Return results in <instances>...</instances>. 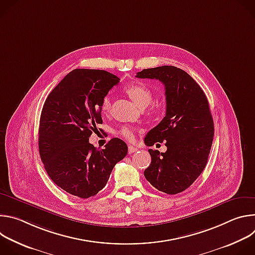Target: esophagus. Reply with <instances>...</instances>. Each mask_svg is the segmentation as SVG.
<instances>
[{
    "label": "esophagus",
    "mask_w": 255,
    "mask_h": 255,
    "mask_svg": "<svg viewBox=\"0 0 255 255\" xmlns=\"http://www.w3.org/2000/svg\"><path fill=\"white\" fill-rule=\"evenodd\" d=\"M137 150H138V148L135 147V146H131V145H129V146H128V153H129V154L134 153V152H136Z\"/></svg>",
    "instance_id": "esophagus-1"
}]
</instances>
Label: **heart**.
Instances as JSON below:
<instances>
[{
	"mask_svg": "<svg viewBox=\"0 0 255 255\" xmlns=\"http://www.w3.org/2000/svg\"><path fill=\"white\" fill-rule=\"evenodd\" d=\"M126 94L132 99V101L139 106L140 108L147 107L152 101V93L149 88H147L143 84L135 83L129 84L125 87ZM101 112L103 114H108L111 109V98L109 96H105L100 104ZM118 133L125 138L126 140L132 141L135 137V129L131 126H122Z\"/></svg>",
	"mask_w": 255,
	"mask_h": 255,
	"instance_id": "1",
	"label": "heart"
}]
</instances>
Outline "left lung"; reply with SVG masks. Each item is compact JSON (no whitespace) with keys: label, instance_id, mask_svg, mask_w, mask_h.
Wrapping results in <instances>:
<instances>
[{"label":"left lung","instance_id":"obj_1","mask_svg":"<svg viewBox=\"0 0 255 255\" xmlns=\"http://www.w3.org/2000/svg\"><path fill=\"white\" fill-rule=\"evenodd\" d=\"M136 78L158 80L164 85L166 112L144 139L148 146L165 141L166 151L149 149L150 165L144 176L158 191L175 195L187 190L204 170L214 137L208 99L183 69L163 65L143 69Z\"/></svg>","mask_w":255,"mask_h":255}]
</instances>
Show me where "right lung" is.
<instances>
[{
  "label": "right lung",
  "instance_id": "1",
  "mask_svg": "<svg viewBox=\"0 0 255 255\" xmlns=\"http://www.w3.org/2000/svg\"><path fill=\"white\" fill-rule=\"evenodd\" d=\"M120 79L106 70L77 68L51 91L39 123V154L49 177L66 193L82 199L97 195L128 151L112 138L104 149L89 142L103 123L100 104Z\"/></svg>",
  "mask_w": 255,
  "mask_h": 255
}]
</instances>
